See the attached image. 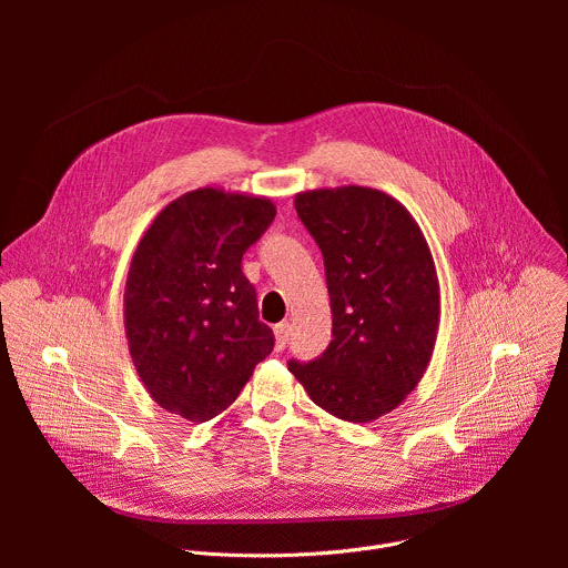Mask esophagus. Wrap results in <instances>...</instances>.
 I'll return each mask as SVG.
<instances>
[{"label":"esophagus","instance_id":"1","mask_svg":"<svg viewBox=\"0 0 568 568\" xmlns=\"http://www.w3.org/2000/svg\"><path fill=\"white\" fill-rule=\"evenodd\" d=\"M274 337H276V351H283L285 344L290 342V323H278V326L274 328Z\"/></svg>","mask_w":568,"mask_h":568}]
</instances>
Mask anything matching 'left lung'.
<instances>
[{
	"instance_id": "8db88e82",
	"label": "left lung",
	"mask_w": 568,
	"mask_h": 568,
	"mask_svg": "<svg viewBox=\"0 0 568 568\" xmlns=\"http://www.w3.org/2000/svg\"><path fill=\"white\" fill-rule=\"evenodd\" d=\"M326 265L333 342L290 373L346 423H373L420 384L436 346L440 285L427 237L395 197L368 186L296 193Z\"/></svg>"
}]
</instances>
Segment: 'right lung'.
<instances>
[{"mask_svg": "<svg viewBox=\"0 0 568 568\" xmlns=\"http://www.w3.org/2000/svg\"><path fill=\"white\" fill-rule=\"evenodd\" d=\"M276 215L270 197L204 186L161 209L132 254L123 323L150 397L184 420L231 407L274 348L242 254Z\"/></svg>", "mask_w": 568, "mask_h": 568, "instance_id": "1", "label": "right lung"}]
</instances>
